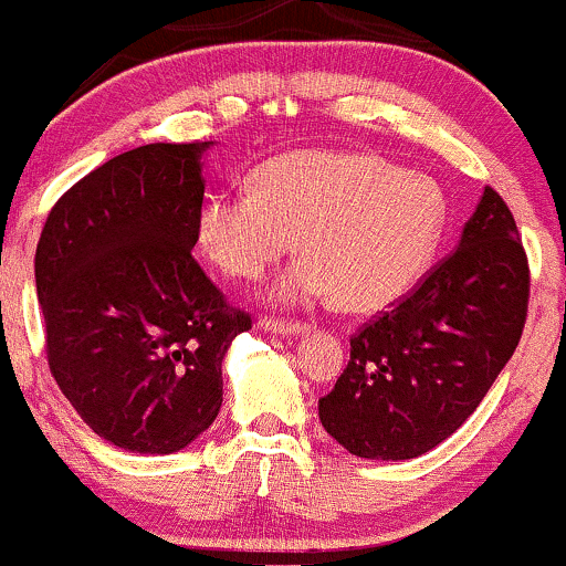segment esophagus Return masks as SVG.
<instances>
[{
    "label": "esophagus",
    "mask_w": 566,
    "mask_h": 566,
    "mask_svg": "<svg viewBox=\"0 0 566 566\" xmlns=\"http://www.w3.org/2000/svg\"><path fill=\"white\" fill-rule=\"evenodd\" d=\"M261 324L263 329H271V333L276 335H297L303 333V329H308V324L301 322V319H279V316H261Z\"/></svg>",
    "instance_id": "obj_1"
}]
</instances>
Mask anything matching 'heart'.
I'll return each instance as SVG.
<instances>
[{"label": "heart", "mask_w": 566, "mask_h": 566, "mask_svg": "<svg viewBox=\"0 0 566 566\" xmlns=\"http://www.w3.org/2000/svg\"><path fill=\"white\" fill-rule=\"evenodd\" d=\"M444 220V193L426 175L373 154L297 151L265 161L255 188L210 193L197 233L233 279H258L297 237L305 255L279 276V301L340 292L348 308L378 311L426 276Z\"/></svg>", "instance_id": "b5f03b06"}]
</instances>
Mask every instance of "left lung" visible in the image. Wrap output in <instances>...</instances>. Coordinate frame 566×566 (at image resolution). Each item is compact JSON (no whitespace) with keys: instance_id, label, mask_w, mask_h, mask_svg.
<instances>
[{"instance_id":"obj_1","label":"left lung","mask_w":566,"mask_h":566,"mask_svg":"<svg viewBox=\"0 0 566 566\" xmlns=\"http://www.w3.org/2000/svg\"><path fill=\"white\" fill-rule=\"evenodd\" d=\"M530 261L516 220L486 186L458 250L350 335V359L319 399L350 454L409 460L452 437L522 340Z\"/></svg>"}]
</instances>
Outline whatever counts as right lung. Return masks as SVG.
<instances>
[{
    "label": "right lung",
    "instance_id": "1",
    "mask_svg": "<svg viewBox=\"0 0 566 566\" xmlns=\"http://www.w3.org/2000/svg\"><path fill=\"white\" fill-rule=\"evenodd\" d=\"M207 143H148L55 201L34 255L44 354L101 439L143 454L218 418L223 356L252 316L193 261Z\"/></svg>",
    "mask_w": 566,
    "mask_h": 566
}]
</instances>
